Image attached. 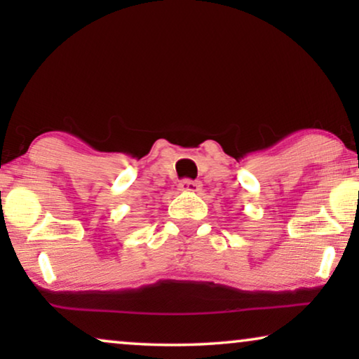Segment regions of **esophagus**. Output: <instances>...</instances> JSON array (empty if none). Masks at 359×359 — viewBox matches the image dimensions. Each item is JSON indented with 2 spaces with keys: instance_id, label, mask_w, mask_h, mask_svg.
I'll return each mask as SVG.
<instances>
[{
  "instance_id": "1",
  "label": "esophagus",
  "mask_w": 359,
  "mask_h": 359,
  "mask_svg": "<svg viewBox=\"0 0 359 359\" xmlns=\"http://www.w3.org/2000/svg\"><path fill=\"white\" fill-rule=\"evenodd\" d=\"M203 184L199 181H193V180H183L180 183V191H184V193H199Z\"/></svg>"
}]
</instances>
